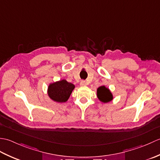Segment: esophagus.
<instances>
[{"mask_svg": "<svg viewBox=\"0 0 160 160\" xmlns=\"http://www.w3.org/2000/svg\"><path fill=\"white\" fill-rule=\"evenodd\" d=\"M80 85L81 87H84V86H87V82H85V81L82 80V81H81V82H80Z\"/></svg>", "mask_w": 160, "mask_h": 160, "instance_id": "34e87169", "label": "esophagus"}]
</instances>
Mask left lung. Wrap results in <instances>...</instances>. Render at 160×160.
I'll use <instances>...</instances> for the list:
<instances>
[{
    "mask_svg": "<svg viewBox=\"0 0 160 160\" xmlns=\"http://www.w3.org/2000/svg\"><path fill=\"white\" fill-rule=\"evenodd\" d=\"M97 97L99 100L103 103L109 102L113 99L111 91L104 85L100 86L97 89Z\"/></svg>",
    "mask_w": 160,
    "mask_h": 160,
    "instance_id": "left-lung-1",
    "label": "left lung"
}]
</instances>
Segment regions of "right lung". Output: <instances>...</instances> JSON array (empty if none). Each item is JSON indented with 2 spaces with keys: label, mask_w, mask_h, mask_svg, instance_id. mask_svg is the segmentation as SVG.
<instances>
[{
  "label": "right lung",
  "mask_w": 160,
  "mask_h": 160,
  "mask_svg": "<svg viewBox=\"0 0 160 160\" xmlns=\"http://www.w3.org/2000/svg\"><path fill=\"white\" fill-rule=\"evenodd\" d=\"M75 85L65 79L50 83L47 88V94L51 100L58 103H64L69 100Z\"/></svg>",
  "instance_id": "1"
}]
</instances>
